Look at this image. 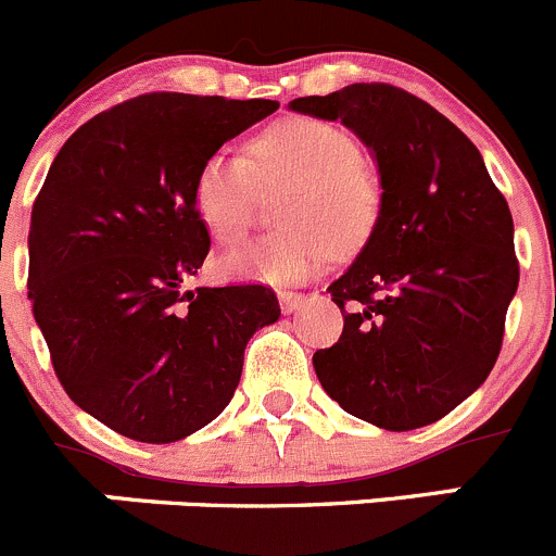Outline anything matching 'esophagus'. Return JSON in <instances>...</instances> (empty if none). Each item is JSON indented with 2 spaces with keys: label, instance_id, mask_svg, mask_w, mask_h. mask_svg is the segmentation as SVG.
Masks as SVG:
<instances>
[{
  "label": "esophagus",
  "instance_id": "esophagus-1",
  "mask_svg": "<svg viewBox=\"0 0 556 556\" xmlns=\"http://www.w3.org/2000/svg\"><path fill=\"white\" fill-rule=\"evenodd\" d=\"M278 302L283 313H296L300 307H305L307 296L300 294V291H278Z\"/></svg>",
  "mask_w": 556,
  "mask_h": 556
}]
</instances>
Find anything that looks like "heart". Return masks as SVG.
<instances>
[{
	"instance_id": "obj_1",
	"label": "heart",
	"mask_w": 556,
	"mask_h": 556,
	"mask_svg": "<svg viewBox=\"0 0 556 556\" xmlns=\"http://www.w3.org/2000/svg\"><path fill=\"white\" fill-rule=\"evenodd\" d=\"M289 180L278 200L283 224L249 238L218 260L229 280L300 283L340 251L370 238L381 213V184L359 159L354 137L329 121L286 118L249 142V159L232 151L205 156L191 200L207 232L232 243L245 232L256 186Z\"/></svg>"
}]
</instances>
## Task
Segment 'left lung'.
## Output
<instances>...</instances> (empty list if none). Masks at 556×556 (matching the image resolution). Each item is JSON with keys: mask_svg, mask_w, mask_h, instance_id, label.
<instances>
[{"mask_svg": "<svg viewBox=\"0 0 556 556\" xmlns=\"http://www.w3.org/2000/svg\"><path fill=\"white\" fill-rule=\"evenodd\" d=\"M289 110L354 131L381 184L370 238L327 289L343 334L313 354L318 381L381 430L432 425L497 362L519 286L508 202L478 148L414 93L354 84L291 99Z\"/></svg>", "mask_w": 556, "mask_h": 556, "instance_id": "8db88e82", "label": "left lung"}]
</instances>
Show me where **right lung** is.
<instances>
[{
    "label": "right lung",
    "instance_id": "add662e5",
    "mask_svg": "<svg viewBox=\"0 0 556 556\" xmlns=\"http://www.w3.org/2000/svg\"><path fill=\"white\" fill-rule=\"evenodd\" d=\"M273 99L146 93L62 146L31 207L29 300L78 408L140 443H175L229 405L267 286L186 289L211 251L191 200L205 156Z\"/></svg>",
    "mask_w": 556,
    "mask_h": 556
}]
</instances>
